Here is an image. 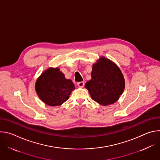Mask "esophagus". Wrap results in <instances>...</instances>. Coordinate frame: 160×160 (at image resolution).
<instances>
[{
	"label": "esophagus",
	"mask_w": 160,
	"mask_h": 160,
	"mask_svg": "<svg viewBox=\"0 0 160 160\" xmlns=\"http://www.w3.org/2000/svg\"><path fill=\"white\" fill-rule=\"evenodd\" d=\"M77 85L79 87H83L84 86V82H79L77 83Z\"/></svg>",
	"instance_id": "1"
}]
</instances>
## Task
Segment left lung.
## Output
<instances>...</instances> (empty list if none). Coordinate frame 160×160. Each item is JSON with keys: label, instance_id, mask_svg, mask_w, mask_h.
Returning <instances> with one entry per match:
<instances>
[{"label": "left lung", "instance_id": "left-lung-1", "mask_svg": "<svg viewBox=\"0 0 160 160\" xmlns=\"http://www.w3.org/2000/svg\"><path fill=\"white\" fill-rule=\"evenodd\" d=\"M92 78L85 87L92 99L98 103L107 106L115 103L122 94L125 80L119 68L110 60L102 57L92 66Z\"/></svg>", "mask_w": 160, "mask_h": 160}]
</instances>
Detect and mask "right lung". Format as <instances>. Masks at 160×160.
<instances>
[{
    "label": "right lung",
    "instance_id": "obj_1",
    "mask_svg": "<svg viewBox=\"0 0 160 160\" xmlns=\"http://www.w3.org/2000/svg\"><path fill=\"white\" fill-rule=\"evenodd\" d=\"M75 86L59 68H50L37 80L35 90L40 99L51 106H60L68 99Z\"/></svg>",
    "mask_w": 160,
    "mask_h": 160
}]
</instances>
